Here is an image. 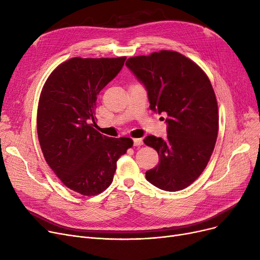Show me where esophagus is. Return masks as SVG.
Returning a JSON list of instances; mask_svg holds the SVG:
<instances>
[{"label": "esophagus", "mask_w": 260, "mask_h": 260, "mask_svg": "<svg viewBox=\"0 0 260 260\" xmlns=\"http://www.w3.org/2000/svg\"><path fill=\"white\" fill-rule=\"evenodd\" d=\"M143 144V140L141 138H136L134 139V145L135 146H140Z\"/></svg>", "instance_id": "34e87169"}]
</instances>
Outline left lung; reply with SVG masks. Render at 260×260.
Here are the masks:
<instances>
[{
    "instance_id": "obj_1",
    "label": "left lung",
    "mask_w": 260,
    "mask_h": 260,
    "mask_svg": "<svg viewBox=\"0 0 260 260\" xmlns=\"http://www.w3.org/2000/svg\"><path fill=\"white\" fill-rule=\"evenodd\" d=\"M125 65L144 84L152 111L169 116L165 140L144 139L159 155L146 180L168 192L183 189L207 168L215 147L219 116L211 81L194 61L173 50L132 57Z\"/></svg>"
}]
</instances>
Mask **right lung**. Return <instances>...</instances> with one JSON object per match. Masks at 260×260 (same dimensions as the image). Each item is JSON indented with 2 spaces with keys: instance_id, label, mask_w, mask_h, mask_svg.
Wrapping results in <instances>:
<instances>
[{
  "instance_id": "right-lung-1",
  "label": "right lung",
  "mask_w": 260,
  "mask_h": 260,
  "mask_svg": "<svg viewBox=\"0 0 260 260\" xmlns=\"http://www.w3.org/2000/svg\"><path fill=\"white\" fill-rule=\"evenodd\" d=\"M125 59L72 58L54 68L40 94L41 149L62 183L81 195H98L111 185L118 159L134 144L131 138H109L93 128L98 94Z\"/></svg>"
}]
</instances>
